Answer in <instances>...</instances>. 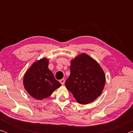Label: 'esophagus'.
<instances>
[{"label": "esophagus", "instance_id": "esophagus-1", "mask_svg": "<svg viewBox=\"0 0 133 133\" xmlns=\"http://www.w3.org/2000/svg\"><path fill=\"white\" fill-rule=\"evenodd\" d=\"M60 82L61 83L62 85H64V83H65V79H62L60 80Z\"/></svg>", "mask_w": 133, "mask_h": 133}]
</instances>
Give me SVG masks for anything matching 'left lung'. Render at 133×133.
I'll return each instance as SVG.
<instances>
[{
  "label": "left lung",
  "mask_w": 133,
  "mask_h": 133,
  "mask_svg": "<svg viewBox=\"0 0 133 133\" xmlns=\"http://www.w3.org/2000/svg\"><path fill=\"white\" fill-rule=\"evenodd\" d=\"M70 75L65 86L80 104L97 99L104 88L106 78L103 69L93 58L82 53L71 61Z\"/></svg>",
  "instance_id": "1"
}]
</instances>
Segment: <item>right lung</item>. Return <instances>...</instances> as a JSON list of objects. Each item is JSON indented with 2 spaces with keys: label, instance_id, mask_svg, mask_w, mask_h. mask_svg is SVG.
<instances>
[{
  "label": "right lung",
  "instance_id": "obj_1",
  "mask_svg": "<svg viewBox=\"0 0 133 133\" xmlns=\"http://www.w3.org/2000/svg\"><path fill=\"white\" fill-rule=\"evenodd\" d=\"M49 60L46 57L38 60L31 65L23 76L24 88L34 99L42 100L51 95L61 86L48 68Z\"/></svg>",
  "mask_w": 133,
  "mask_h": 133
}]
</instances>
